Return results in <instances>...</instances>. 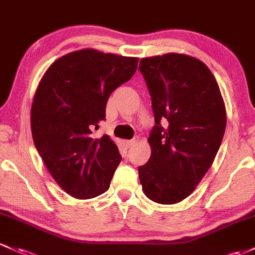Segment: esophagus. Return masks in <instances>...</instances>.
Masks as SVG:
<instances>
[{
	"label": "esophagus",
	"mask_w": 255,
	"mask_h": 255,
	"mask_svg": "<svg viewBox=\"0 0 255 255\" xmlns=\"http://www.w3.org/2000/svg\"><path fill=\"white\" fill-rule=\"evenodd\" d=\"M138 139L137 138H133V139H128V141H124V144L125 146L128 147V148H130V147H132L133 144L136 143V142H137Z\"/></svg>",
	"instance_id": "esophagus-1"
}]
</instances>
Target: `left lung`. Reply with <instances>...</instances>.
Returning <instances> with one entry per match:
<instances>
[{"label":"left lung","mask_w":255,"mask_h":255,"mask_svg":"<svg viewBox=\"0 0 255 255\" xmlns=\"http://www.w3.org/2000/svg\"><path fill=\"white\" fill-rule=\"evenodd\" d=\"M138 69L155 122L148 137L150 158L138 166L139 182L150 201L179 203L193 192L220 148L226 128L224 100L209 68L193 57L142 58Z\"/></svg>","instance_id":"8db88e82"}]
</instances>
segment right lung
Listing matches in <instances>:
<instances>
[{"label":"right lung","mask_w":255,"mask_h":255,"mask_svg":"<svg viewBox=\"0 0 255 255\" xmlns=\"http://www.w3.org/2000/svg\"><path fill=\"white\" fill-rule=\"evenodd\" d=\"M138 58L91 48L57 59L41 79L31 106L35 147L56 182L79 199L109 188L122 160L108 135L92 131L106 119L112 92L132 78Z\"/></svg>","instance_id":"1"}]
</instances>
